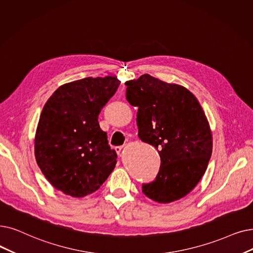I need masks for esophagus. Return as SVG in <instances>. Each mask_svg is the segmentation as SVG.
I'll use <instances>...</instances> for the list:
<instances>
[{
    "mask_svg": "<svg viewBox=\"0 0 253 253\" xmlns=\"http://www.w3.org/2000/svg\"><path fill=\"white\" fill-rule=\"evenodd\" d=\"M123 149H124V146H118V147H116V148H115L116 152L118 153V155H120L121 152H122V150H123Z\"/></svg>",
    "mask_w": 253,
    "mask_h": 253,
    "instance_id": "obj_1",
    "label": "esophagus"
}]
</instances>
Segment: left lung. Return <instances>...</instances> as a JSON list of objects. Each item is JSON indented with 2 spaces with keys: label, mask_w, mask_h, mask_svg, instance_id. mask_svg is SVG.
I'll return each mask as SVG.
<instances>
[{
  "label": "left lung",
  "mask_w": 253,
  "mask_h": 253,
  "mask_svg": "<svg viewBox=\"0 0 253 253\" xmlns=\"http://www.w3.org/2000/svg\"><path fill=\"white\" fill-rule=\"evenodd\" d=\"M125 84L128 102L138 108V137L155 147L161 159L156 180L142 185V192L159 204L178 201L201 181L212 155L204 109L185 86L150 74Z\"/></svg>",
  "instance_id": "left-lung-1"
}]
</instances>
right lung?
I'll return each mask as SVG.
<instances>
[{"instance_id":"obj_1","label":"right lung","mask_w":253,"mask_h":253,"mask_svg":"<svg viewBox=\"0 0 253 253\" xmlns=\"http://www.w3.org/2000/svg\"><path fill=\"white\" fill-rule=\"evenodd\" d=\"M120 81L85 78L64 84L43 106L35 134L38 167L54 188L84 197L100 188L117 163L98 123Z\"/></svg>"}]
</instances>
